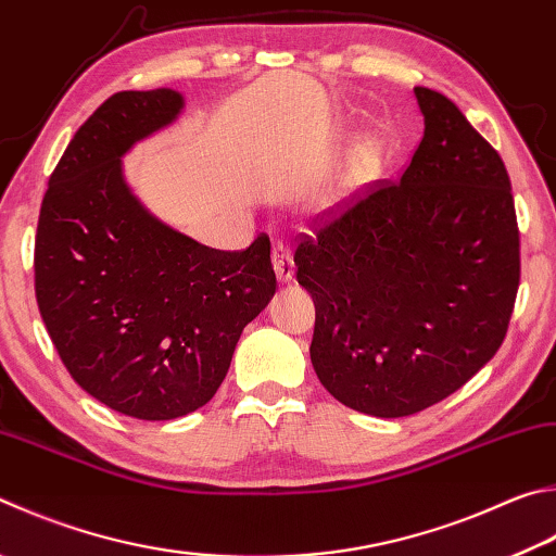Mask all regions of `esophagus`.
<instances>
[{
	"instance_id": "obj_1",
	"label": "esophagus",
	"mask_w": 556,
	"mask_h": 556,
	"mask_svg": "<svg viewBox=\"0 0 556 556\" xmlns=\"http://www.w3.org/2000/svg\"><path fill=\"white\" fill-rule=\"evenodd\" d=\"M271 265H275L279 281H291L294 277V255H291V248L285 240H275V245H271Z\"/></svg>"
}]
</instances>
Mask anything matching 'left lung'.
I'll return each instance as SVG.
<instances>
[{
  "mask_svg": "<svg viewBox=\"0 0 556 556\" xmlns=\"http://www.w3.org/2000/svg\"><path fill=\"white\" fill-rule=\"evenodd\" d=\"M426 130L396 181L301 236L313 369L348 408L403 418L462 389L506 338L520 233L501 155L445 94L413 89Z\"/></svg>",
  "mask_w": 556,
  "mask_h": 556,
  "instance_id": "left-lung-1",
  "label": "left lung"
}]
</instances>
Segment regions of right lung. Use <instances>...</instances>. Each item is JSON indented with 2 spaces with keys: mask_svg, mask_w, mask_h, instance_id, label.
I'll list each match as a JSON object with an SVG mask.
<instances>
[{
  "mask_svg": "<svg viewBox=\"0 0 556 556\" xmlns=\"http://www.w3.org/2000/svg\"><path fill=\"white\" fill-rule=\"evenodd\" d=\"M185 109L175 89L116 92L48 179L36 233V299L60 359L89 396L138 420L214 399L240 332L269 304V238L214 250L165 226L124 179L138 140Z\"/></svg>",
  "mask_w": 556,
  "mask_h": 556,
  "instance_id": "add662e5",
  "label": "right lung"
}]
</instances>
